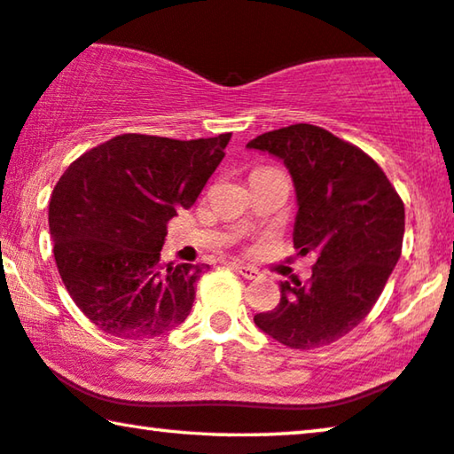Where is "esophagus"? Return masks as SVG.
Returning <instances> with one entry per match:
<instances>
[{"instance_id": "34e87169", "label": "esophagus", "mask_w": 454, "mask_h": 454, "mask_svg": "<svg viewBox=\"0 0 454 454\" xmlns=\"http://www.w3.org/2000/svg\"><path fill=\"white\" fill-rule=\"evenodd\" d=\"M229 266L239 271L246 280H255V278H260V271H257L254 266H243V263H237V262H231Z\"/></svg>"}]
</instances>
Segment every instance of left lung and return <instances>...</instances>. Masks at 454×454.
Here are the masks:
<instances>
[{
	"mask_svg": "<svg viewBox=\"0 0 454 454\" xmlns=\"http://www.w3.org/2000/svg\"><path fill=\"white\" fill-rule=\"evenodd\" d=\"M247 148L286 164L298 200L294 247L317 254L310 280L284 282L280 304L254 323L290 348L331 345L369 315L400 260V194L373 158L318 125L268 131Z\"/></svg>",
	"mask_w": 454,
	"mask_h": 454,
	"instance_id": "left-lung-1",
	"label": "left lung"
}]
</instances>
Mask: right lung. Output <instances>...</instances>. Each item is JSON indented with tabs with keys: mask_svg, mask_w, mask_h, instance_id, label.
Here are the masks:
<instances>
[{
	"mask_svg": "<svg viewBox=\"0 0 454 454\" xmlns=\"http://www.w3.org/2000/svg\"><path fill=\"white\" fill-rule=\"evenodd\" d=\"M231 134L170 139L121 134L89 150L54 186L48 225L68 294L120 339H154L183 325L207 263H162L166 225L191 208Z\"/></svg>",
	"mask_w": 454,
	"mask_h": 454,
	"instance_id": "add662e5",
	"label": "right lung"
}]
</instances>
